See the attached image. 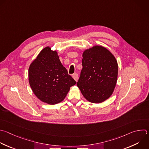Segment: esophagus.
<instances>
[{
  "label": "esophagus",
  "instance_id": "esophagus-1",
  "mask_svg": "<svg viewBox=\"0 0 149 149\" xmlns=\"http://www.w3.org/2000/svg\"><path fill=\"white\" fill-rule=\"evenodd\" d=\"M72 77L75 80V81H78V74H74L72 75Z\"/></svg>",
  "mask_w": 149,
  "mask_h": 149
}]
</instances>
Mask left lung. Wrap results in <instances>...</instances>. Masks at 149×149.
<instances>
[{
    "label": "left lung",
    "instance_id": "obj_1",
    "mask_svg": "<svg viewBox=\"0 0 149 149\" xmlns=\"http://www.w3.org/2000/svg\"><path fill=\"white\" fill-rule=\"evenodd\" d=\"M82 57V69L77 85L86 100L101 103L111 96L115 88L117 61L108 49L99 45L86 49Z\"/></svg>",
    "mask_w": 149,
    "mask_h": 149
}]
</instances>
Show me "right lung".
<instances>
[{"instance_id":"right-lung-1","label":"right lung","mask_w":149,"mask_h":149,"mask_svg":"<svg viewBox=\"0 0 149 149\" xmlns=\"http://www.w3.org/2000/svg\"><path fill=\"white\" fill-rule=\"evenodd\" d=\"M31 89L41 101L48 104L61 102L76 84L62 65L57 53L50 47L42 49L29 69Z\"/></svg>"}]
</instances>
